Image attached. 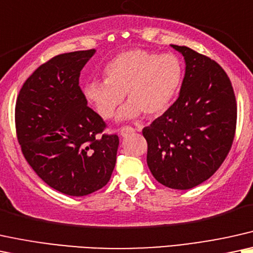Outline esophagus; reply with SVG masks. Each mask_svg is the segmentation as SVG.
I'll return each instance as SVG.
<instances>
[{"label": "esophagus", "instance_id": "obj_1", "mask_svg": "<svg viewBox=\"0 0 253 253\" xmlns=\"http://www.w3.org/2000/svg\"><path fill=\"white\" fill-rule=\"evenodd\" d=\"M134 130H135V129H134L133 127L124 126V127H120V128H119V133H120L121 136H126V135H128V134L133 133Z\"/></svg>", "mask_w": 253, "mask_h": 253}]
</instances>
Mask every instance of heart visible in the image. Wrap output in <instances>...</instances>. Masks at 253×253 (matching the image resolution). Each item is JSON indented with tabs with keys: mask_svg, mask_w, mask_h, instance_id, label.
Masks as SVG:
<instances>
[{
	"mask_svg": "<svg viewBox=\"0 0 253 253\" xmlns=\"http://www.w3.org/2000/svg\"><path fill=\"white\" fill-rule=\"evenodd\" d=\"M104 81L84 86V94L99 116L111 119L126 94L129 101L120 118L132 119L141 114L156 117L166 112L180 92L183 66L174 53L130 49L114 56L103 70Z\"/></svg>",
	"mask_w": 253,
	"mask_h": 253,
	"instance_id": "1",
	"label": "heart"
}]
</instances>
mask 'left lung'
Wrapping results in <instances>:
<instances>
[{"label":"left lung","mask_w":253,"mask_h":253,"mask_svg":"<svg viewBox=\"0 0 253 253\" xmlns=\"http://www.w3.org/2000/svg\"><path fill=\"white\" fill-rule=\"evenodd\" d=\"M185 60L180 95L142 129L147 165L156 181L187 190L207 181L231 149L237 103L222 66L188 46L171 45Z\"/></svg>","instance_id":"1"}]
</instances>
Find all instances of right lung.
<instances>
[{
	"mask_svg": "<svg viewBox=\"0 0 253 253\" xmlns=\"http://www.w3.org/2000/svg\"><path fill=\"white\" fill-rule=\"evenodd\" d=\"M94 49L62 53L25 81L15 106L16 135L23 156L47 185L85 196L110 181L119 136L87 106L81 71Z\"/></svg>",
	"mask_w": 253,
	"mask_h": 253,
	"instance_id": "obj_1",
	"label": "right lung"
}]
</instances>
